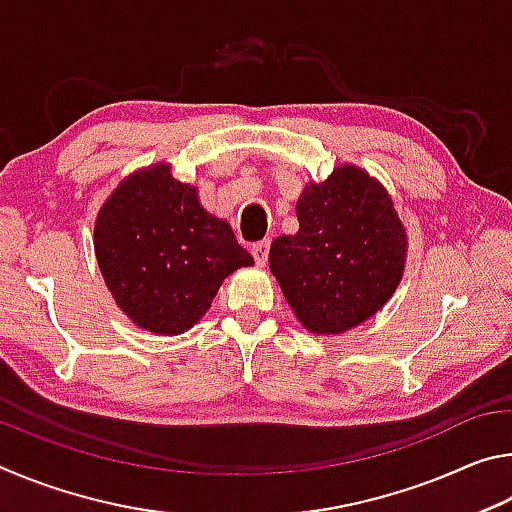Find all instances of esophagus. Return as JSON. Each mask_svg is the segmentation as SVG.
<instances>
[{
	"label": "esophagus",
	"instance_id": "obj_1",
	"mask_svg": "<svg viewBox=\"0 0 512 512\" xmlns=\"http://www.w3.org/2000/svg\"><path fill=\"white\" fill-rule=\"evenodd\" d=\"M268 250H271V241H268V239H264V241H257V244H253V248H250V253H253L255 262H257L259 266H264V264H266V259H268Z\"/></svg>",
	"mask_w": 512,
	"mask_h": 512
}]
</instances>
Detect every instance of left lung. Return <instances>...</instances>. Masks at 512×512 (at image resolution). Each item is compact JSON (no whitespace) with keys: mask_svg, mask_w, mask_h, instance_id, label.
Instances as JSON below:
<instances>
[{"mask_svg":"<svg viewBox=\"0 0 512 512\" xmlns=\"http://www.w3.org/2000/svg\"><path fill=\"white\" fill-rule=\"evenodd\" d=\"M296 214L298 232L273 241L268 266L300 323L339 334L384 307L406 259V235L386 189L343 164L305 189Z\"/></svg>","mask_w":512,"mask_h":512,"instance_id":"left-lung-1","label":"left lung"}]
</instances>
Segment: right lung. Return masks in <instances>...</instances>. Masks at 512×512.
Returning <instances> with one entry per match:
<instances>
[{"mask_svg":"<svg viewBox=\"0 0 512 512\" xmlns=\"http://www.w3.org/2000/svg\"><path fill=\"white\" fill-rule=\"evenodd\" d=\"M94 253L117 305L155 334H183L223 277L253 264L228 221L207 214L196 187L162 162L128 176L103 203Z\"/></svg>","mask_w":512,"mask_h":512,"instance_id":"right-lung-1","label":"right lung"}]
</instances>
